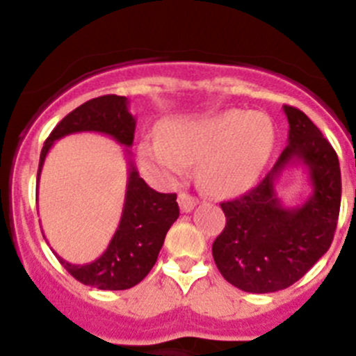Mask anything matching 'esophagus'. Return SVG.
I'll return each instance as SVG.
<instances>
[{
	"instance_id": "esophagus-1",
	"label": "esophagus",
	"mask_w": 356,
	"mask_h": 356,
	"mask_svg": "<svg viewBox=\"0 0 356 356\" xmlns=\"http://www.w3.org/2000/svg\"><path fill=\"white\" fill-rule=\"evenodd\" d=\"M177 200H179V207H181V210L186 211V213H188V211H191L193 208L196 207V203H198V200H196L195 196L188 195V193H181Z\"/></svg>"
}]
</instances>
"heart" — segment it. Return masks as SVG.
<instances>
[{
    "instance_id": "obj_1",
    "label": "heart",
    "mask_w": 356,
    "mask_h": 356,
    "mask_svg": "<svg viewBox=\"0 0 356 356\" xmlns=\"http://www.w3.org/2000/svg\"><path fill=\"white\" fill-rule=\"evenodd\" d=\"M274 148L268 117L225 110L181 118L163 125L158 138L139 143V163L163 182H172L198 163V179L215 195L245 191L258 177Z\"/></svg>"
}]
</instances>
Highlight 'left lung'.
<instances>
[{"instance_id": "left-lung-1", "label": "left lung", "mask_w": 356, "mask_h": 356, "mask_svg": "<svg viewBox=\"0 0 356 356\" xmlns=\"http://www.w3.org/2000/svg\"><path fill=\"white\" fill-rule=\"evenodd\" d=\"M288 146L246 195L220 204L225 227L211 246L227 282L246 293H275L300 281L331 246L341 207L339 160L331 143L301 110L284 105ZM301 161L312 195L288 209L275 184L286 168Z\"/></svg>"}]
</instances>
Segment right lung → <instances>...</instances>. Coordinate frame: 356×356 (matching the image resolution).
<instances>
[{"label":"right lung","instance_id":"obj_1","mask_svg":"<svg viewBox=\"0 0 356 356\" xmlns=\"http://www.w3.org/2000/svg\"><path fill=\"white\" fill-rule=\"evenodd\" d=\"M136 117L129 111V99L125 96L106 95L89 99L67 115L51 131L41 149L38 168L41 175L44 158L55 141L75 132H102L113 138L118 145L129 148L134 141ZM177 195H163L149 188L138 174L129 158L127 191H125L124 210L120 224L111 238L108 248L99 258L89 264H68L58 257L60 264L67 268L72 277L92 288L105 291L129 289L141 282L155 265L158 253L163 246L170 225L179 217Z\"/></svg>","mask_w":356,"mask_h":356}]
</instances>
